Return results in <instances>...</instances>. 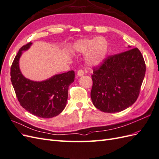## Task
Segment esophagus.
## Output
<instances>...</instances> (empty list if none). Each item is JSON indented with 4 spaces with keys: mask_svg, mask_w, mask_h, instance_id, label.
I'll return each instance as SVG.
<instances>
[{
    "mask_svg": "<svg viewBox=\"0 0 159 159\" xmlns=\"http://www.w3.org/2000/svg\"><path fill=\"white\" fill-rule=\"evenodd\" d=\"M77 75H78L79 77L84 75V70H82V69H80V70H78V71H77Z\"/></svg>",
    "mask_w": 159,
    "mask_h": 159,
    "instance_id": "1",
    "label": "esophagus"
}]
</instances>
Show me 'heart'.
Masks as SVG:
<instances>
[{"label": "heart", "mask_w": 159, "mask_h": 159, "mask_svg": "<svg viewBox=\"0 0 159 159\" xmlns=\"http://www.w3.org/2000/svg\"><path fill=\"white\" fill-rule=\"evenodd\" d=\"M108 43L102 38H94L83 39L76 42L74 49L76 52L88 54L87 63L92 66H96L102 63L106 56Z\"/></svg>", "instance_id": "1"}]
</instances>
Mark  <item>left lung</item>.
<instances>
[{"mask_svg": "<svg viewBox=\"0 0 159 159\" xmlns=\"http://www.w3.org/2000/svg\"><path fill=\"white\" fill-rule=\"evenodd\" d=\"M145 72L144 59L138 48L107 57L93 68V104L104 113L126 109L136 101Z\"/></svg>", "mask_w": 159, "mask_h": 159, "instance_id": "obj_1", "label": "left lung"}]
</instances>
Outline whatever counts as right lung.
Here are the masks:
<instances>
[{"label": "right lung", "instance_id": "1", "mask_svg": "<svg viewBox=\"0 0 159 159\" xmlns=\"http://www.w3.org/2000/svg\"><path fill=\"white\" fill-rule=\"evenodd\" d=\"M32 42L23 46L15 56L11 67V80L21 106L27 111L41 118H52L65 109L68 88L74 82L75 72L57 74L42 82H34L22 75L19 61L22 51L27 50Z\"/></svg>", "mask_w": 159, "mask_h": 159}]
</instances>
